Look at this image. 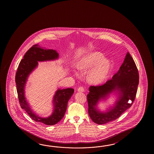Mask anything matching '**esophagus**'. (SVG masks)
I'll return each instance as SVG.
<instances>
[{"mask_svg": "<svg viewBox=\"0 0 154 154\" xmlns=\"http://www.w3.org/2000/svg\"><path fill=\"white\" fill-rule=\"evenodd\" d=\"M84 88H83L82 87H79L78 88V91L79 92H84Z\"/></svg>", "mask_w": 154, "mask_h": 154, "instance_id": "1", "label": "esophagus"}]
</instances>
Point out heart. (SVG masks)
Instances as JSON below:
<instances>
[{
    "instance_id": "heart-1",
    "label": "heart",
    "mask_w": 154,
    "mask_h": 154,
    "mask_svg": "<svg viewBox=\"0 0 154 154\" xmlns=\"http://www.w3.org/2000/svg\"><path fill=\"white\" fill-rule=\"evenodd\" d=\"M111 61L105 58L101 53L94 52L84 56L78 63L80 70L92 69L88 74V80L95 84L103 82L108 75Z\"/></svg>"
}]
</instances>
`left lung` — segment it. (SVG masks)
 Here are the masks:
<instances>
[{"mask_svg":"<svg viewBox=\"0 0 154 154\" xmlns=\"http://www.w3.org/2000/svg\"><path fill=\"white\" fill-rule=\"evenodd\" d=\"M139 73L134 60L129 53H127L124 62L118 71L104 84L91 86L87 95L88 115L92 121L103 125L115 121L130 108L134 102L139 84ZM114 93L117 99L113 106L106 111L98 107L100 102L105 100Z\"/></svg>","mask_w":154,"mask_h":154,"instance_id":"1","label":"left lung"}]
</instances>
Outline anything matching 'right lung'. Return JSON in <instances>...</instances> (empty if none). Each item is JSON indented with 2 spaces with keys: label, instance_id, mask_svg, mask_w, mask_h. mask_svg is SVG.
<instances>
[{
  "label": "right lung",
  "instance_id": "right-lung-1",
  "mask_svg": "<svg viewBox=\"0 0 154 154\" xmlns=\"http://www.w3.org/2000/svg\"><path fill=\"white\" fill-rule=\"evenodd\" d=\"M59 58V53L56 50L43 49L35 45L27 51L20 61L15 76L17 92L21 108L23 109L33 121L47 125H53L58 123L65 115L68 102L74 94L72 88H58L53 98V109L52 115L47 117H40L30 108L25 96V86L31 73L38 66V62L55 60Z\"/></svg>",
  "mask_w": 154,
  "mask_h": 154
}]
</instances>
